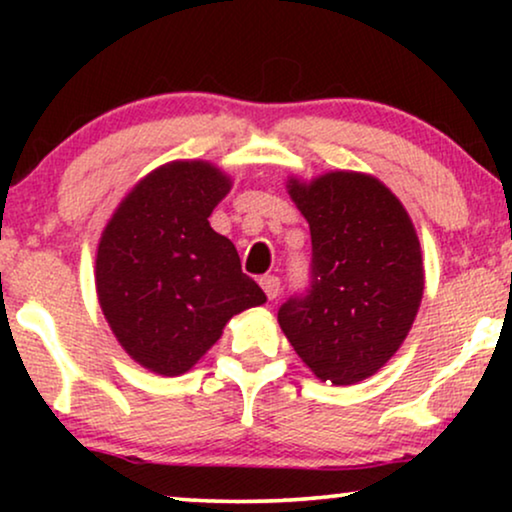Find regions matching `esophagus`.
Returning <instances> with one entry per match:
<instances>
[{"label": "esophagus", "mask_w": 512, "mask_h": 512, "mask_svg": "<svg viewBox=\"0 0 512 512\" xmlns=\"http://www.w3.org/2000/svg\"><path fill=\"white\" fill-rule=\"evenodd\" d=\"M261 286H263L265 296H268L270 300H275L279 296V291H282V282H279V277H275V275L261 277Z\"/></svg>", "instance_id": "34e87169"}]
</instances>
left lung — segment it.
Listing matches in <instances>:
<instances>
[{"instance_id": "8db88e82", "label": "left lung", "mask_w": 512, "mask_h": 512, "mask_svg": "<svg viewBox=\"0 0 512 512\" xmlns=\"http://www.w3.org/2000/svg\"><path fill=\"white\" fill-rule=\"evenodd\" d=\"M289 195L310 223V289L277 321L319 380L356 384L403 345L424 293L422 249L401 200L361 172H328Z\"/></svg>"}]
</instances>
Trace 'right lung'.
<instances>
[{
    "mask_svg": "<svg viewBox=\"0 0 512 512\" xmlns=\"http://www.w3.org/2000/svg\"><path fill=\"white\" fill-rule=\"evenodd\" d=\"M230 186L212 163L174 160L125 195L100 237V307L121 347L151 373L191 370L230 317L265 303L235 244L207 221Z\"/></svg>",
    "mask_w": 512,
    "mask_h": 512,
    "instance_id": "right-lung-1",
    "label": "right lung"
}]
</instances>
